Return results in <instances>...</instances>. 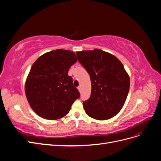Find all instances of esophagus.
I'll list each match as a JSON object with an SVG mask.
<instances>
[{"instance_id": "esophagus-1", "label": "esophagus", "mask_w": 161, "mask_h": 161, "mask_svg": "<svg viewBox=\"0 0 161 161\" xmlns=\"http://www.w3.org/2000/svg\"><path fill=\"white\" fill-rule=\"evenodd\" d=\"M78 89H79V91H80V90H81V86H78Z\"/></svg>"}]
</instances>
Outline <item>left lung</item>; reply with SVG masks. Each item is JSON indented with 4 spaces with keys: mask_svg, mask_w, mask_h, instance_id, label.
<instances>
[{
    "mask_svg": "<svg viewBox=\"0 0 161 161\" xmlns=\"http://www.w3.org/2000/svg\"><path fill=\"white\" fill-rule=\"evenodd\" d=\"M76 56L91 81V97L83 102L86 114L98 120L113 118L123 108L130 89V78L123 64L99 49L77 52Z\"/></svg>",
    "mask_w": 161,
    "mask_h": 161,
    "instance_id": "left-lung-1",
    "label": "left lung"
}]
</instances>
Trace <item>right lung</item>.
<instances>
[{
  "label": "right lung",
  "instance_id": "obj_1",
  "mask_svg": "<svg viewBox=\"0 0 161 161\" xmlns=\"http://www.w3.org/2000/svg\"><path fill=\"white\" fill-rule=\"evenodd\" d=\"M77 61L75 53L58 49L38 58L27 78L25 91L32 109L43 118L58 119L69 114L71 105L80 97L68 75Z\"/></svg>",
  "mask_w": 161,
  "mask_h": 161
}]
</instances>
